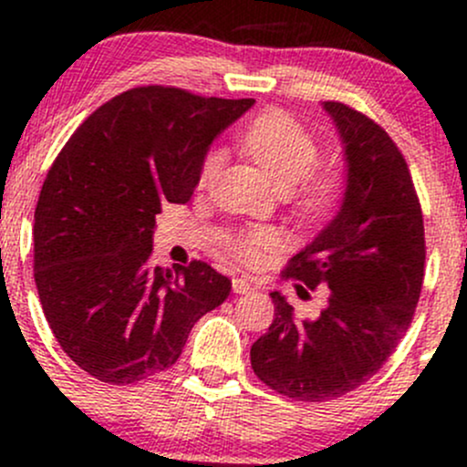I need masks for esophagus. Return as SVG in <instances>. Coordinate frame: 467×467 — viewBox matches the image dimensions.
I'll list each match as a JSON object with an SVG mask.
<instances>
[{
    "label": "esophagus",
    "mask_w": 467,
    "mask_h": 467,
    "mask_svg": "<svg viewBox=\"0 0 467 467\" xmlns=\"http://www.w3.org/2000/svg\"><path fill=\"white\" fill-rule=\"evenodd\" d=\"M232 287L235 294H252L254 292V283L249 278H244V275H238V278L232 280Z\"/></svg>",
    "instance_id": "1"
}]
</instances>
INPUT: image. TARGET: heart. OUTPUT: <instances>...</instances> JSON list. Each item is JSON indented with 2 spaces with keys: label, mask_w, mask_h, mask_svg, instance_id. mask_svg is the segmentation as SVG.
<instances>
[{
  "label": "heart",
  "mask_w": 467,
  "mask_h": 467,
  "mask_svg": "<svg viewBox=\"0 0 467 467\" xmlns=\"http://www.w3.org/2000/svg\"><path fill=\"white\" fill-rule=\"evenodd\" d=\"M240 149L269 175L278 192H292L294 204L300 212L318 215L327 212L338 195V178L334 173H312L318 162L316 140L296 119L280 111H269L255 118L238 138ZM220 155L209 153L200 167V187L218 171ZM267 232L240 235L234 252L243 260H254L260 247L269 244Z\"/></svg>",
  "instance_id": "obj_1"
}]
</instances>
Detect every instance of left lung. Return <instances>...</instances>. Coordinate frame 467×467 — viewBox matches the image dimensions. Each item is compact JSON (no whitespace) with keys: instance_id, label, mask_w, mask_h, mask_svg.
Wrapping results in <instances>:
<instances>
[{"instance_id":"obj_1","label":"left lung","mask_w":467,"mask_h":467,"mask_svg":"<svg viewBox=\"0 0 467 467\" xmlns=\"http://www.w3.org/2000/svg\"><path fill=\"white\" fill-rule=\"evenodd\" d=\"M323 109L343 144V200L285 275L327 287V300L300 320L274 292V323L252 345L255 376L296 400L336 399L372 379L412 323L423 285V215L399 147L368 115L340 102Z\"/></svg>"}]
</instances>
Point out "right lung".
<instances>
[{
	"label": "right lung",
	"instance_id": "1",
	"mask_svg": "<svg viewBox=\"0 0 467 467\" xmlns=\"http://www.w3.org/2000/svg\"><path fill=\"white\" fill-rule=\"evenodd\" d=\"M255 99L173 87L115 95L55 158L35 209V285L55 338L102 383L171 368L232 280L202 260L149 263L162 202H187L213 140Z\"/></svg>",
	"mask_w": 467,
	"mask_h": 467
}]
</instances>
